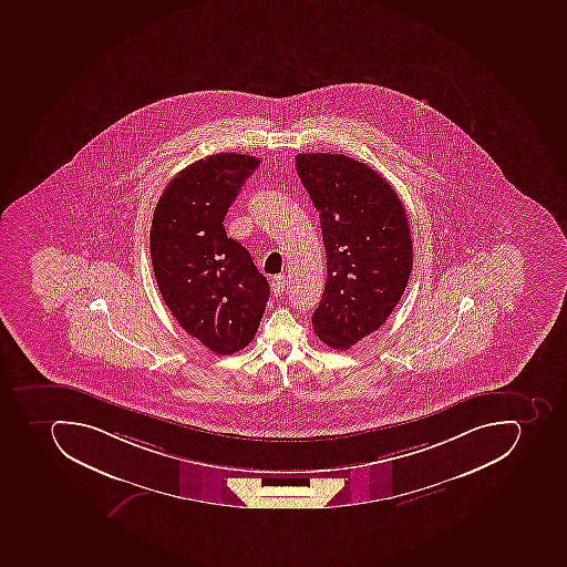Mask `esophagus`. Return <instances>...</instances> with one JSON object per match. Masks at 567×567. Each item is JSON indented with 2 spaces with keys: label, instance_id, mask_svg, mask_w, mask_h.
<instances>
[{
  "label": "esophagus",
  "instance_id": "esophagus-1",
  "mask_svg": "<svg viewBox=\"0 0 567 567\" xmlns=\"http://www.w3.org/2000/svg\"><path fill=\"white\" fill-rule=\"evenodd\" d=\"M286 285H288L286 276H274L272 282H270V286H272V293L276 295V297H279V295L286 290Z\"/></svg>",
  "mask_w": 567,
  "mask_h": 567
}]
</instances>
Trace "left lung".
I'll list each match as a JSON object with an SVG mask.
<instances>
[{
    "label": "left lung",
    "mask_w": 567,
    "mask_h": 567,
    "mask_svg": "<svg viewBox=\"0 0 567 567\" xmlns=\"http://www.w3.org/2000/svg\"><path fill=\"white\" fill-rule=\"evenodd\" d=\"M295 166L320 212L326 291L312 329L348 350L385 323L409 285V219L392 185L373 167L341 154H297Z\"/></svg>",
    "instance_id": "8db88e82"
}]
</instances>
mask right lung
Here are the masks:
<instances>
[{"mask_svg":"<svg viewBox=\"0 0 567 567\" xmlns=\"http://www.w3.org/2000/svg\"><path fill=\"white\" fill-rule=\"evenodd\" d=\"M259 158L216 154L166 185L150 229L158 291L182 329L217 355L246 348L264 318L270 286L249 250L226 235L228 208Z\"/></svg>","mask_w":567,"mask_h":567,"instance_id":"right-lung-1","label":"right lung"}]
</instances>
